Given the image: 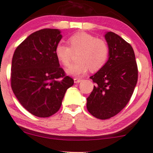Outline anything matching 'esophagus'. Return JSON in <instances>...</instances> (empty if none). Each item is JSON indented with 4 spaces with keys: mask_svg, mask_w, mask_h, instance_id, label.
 <instances>
[{
    "mask_svg": "<svg viewBox=\"0 0 153 153\" xmlns=\"http://www.w3.org/2000/svg\"><path fill=\"white\" fill-rule=\"evenodd\" d=\"M74 83H79V82H82V79H78V78H75L74 79Z\"/></svg>",
    "mask_w": 153,
    "mask_h": 153,
    "instance_id": "34e87169",
    "label": "esophagus"
}]
</instances>
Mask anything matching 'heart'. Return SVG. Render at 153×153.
Wrapping results in <instances>:
<instances>
[{
    "instance_id": "obj_1",
    "label": "heart",
    "mask_w": 153,
    "mask_h": 153,
    "mask_svg": "<svg viewBox=\"0 0 153 153\" xmlns=\"http://www.w3.org/2000/svg\"><path fill=\"white\" fill-rule=\"evenodd\" d=\"M69 46L59 42L55 49L56 56L63 66L71 62L73 52H78V62L66 68V73L74 77L82 76L90 68L96 71L100 69L107 61L109 50L104 40L97 39L87 32H78L68 39Z\"/></svg>"
}]
</instances>
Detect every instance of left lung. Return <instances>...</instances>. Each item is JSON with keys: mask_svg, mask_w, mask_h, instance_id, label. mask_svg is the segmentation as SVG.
Returning a JSON list of instances; mask_svg holds the SVG:
<instances>
[{"mask_svg": "<svg viewBox=\"0 0 153 153\" xmlns=\"http://www.w3.org/2000/svg\"><path fill=\"white\" fill-rule=\"evenodd\" d=\"M108 47V59L90 78L95 83L87 98L89 112L99 119L116 116L128 103L138 78L135 55L131 45L114 32L104 35Z\"/></svg>", "mask_w": 153, "mask_h": 153, "instance_id": "1", "label": "left lung"}]
</instances>
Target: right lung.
<instances>
[{
    "instance_id": "1",
    "label": "right lung",
    "mask_w": 153,
    "mask_h": 153,
    "mask_svg": "<svg viewBox=\"0 0 153 153\" xmlns=\"http://www.w3.org/2000/svg\"><path fill=\"white\" fill-rule=\"evenodd\" d=\"M61 30L43 29L31 34L16 48L11 63V88L19 102L37 117L52 116L60 109L74 80L66 76L55 49Z\"/></svg>"
}]
</instances>
